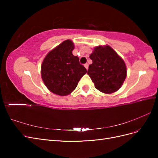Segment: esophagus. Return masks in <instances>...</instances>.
<instances>
[{
	"instance_id": "esophagus-1",
	"label": "esophagus",
	"mask_w": 158,
	"mask_h": 158,
	"mask_svg": "<svg viewBox=\"0 0 158 158\" xmlns=\"http://www.w3.org/2000/svg\"><path fill=\"white\" fill-rule=\"evenodd\" d=\"M84 66H85V69H86L87 70L88 69V63H86V64H84Z\"/></svg>"
}]
</instances>
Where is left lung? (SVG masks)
<instances>
[{
  "label": "left lung",
  "mask_w": 158,
  "mask_h": 158,
  "mask_svg": "<svg viewBox=\"0 0 158 158\" xmlns=\"http://www.w3.org/2000/svg\"><path fill=\"white\" fill-rule=\"evenodd\" d=\"M92 64L88 74L95 87L105 94L115 92L127 77V67L123 59L109 45L95 47L89 55Z\"/></svg>",
  "instance_id": "8db88e82"
}]
</instances>
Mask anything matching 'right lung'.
Segmentation results:
<instances>
[{
  "label": "right lung",
  "instance_id": "add662e5",
  "mask_svg": "<svg viewBox=\"0 0 158 158\" xmlns=\"http://www.w3.org/2000/svg\"><path fill=\"white\" fill-rule=\"evenodd\" d=\"M74 49V43L65 40L46 55L41 64V78L45 86L60 96L73 92L87 73L78 57L73 55Z\"/></svg>",
  "mask_w": 158,
  "mask_h": 158
}]
</instances>
